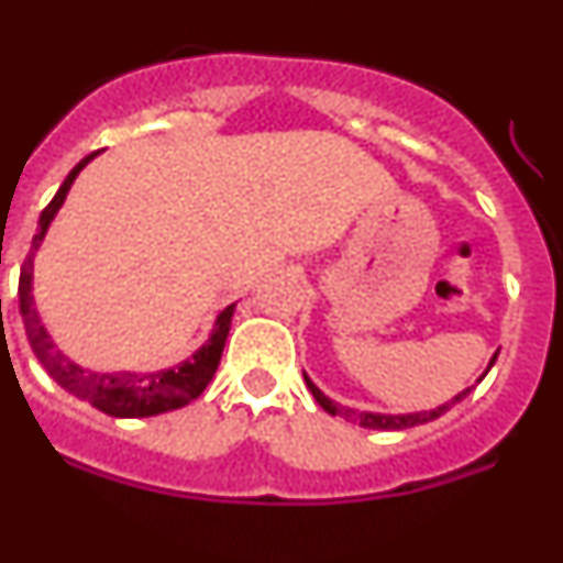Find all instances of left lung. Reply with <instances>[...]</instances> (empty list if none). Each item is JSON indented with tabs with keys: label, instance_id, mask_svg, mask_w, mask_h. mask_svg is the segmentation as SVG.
Masks as SVG:
<instances>
[{
	"label": "left lung",
	"instance_id": "obj_1",
	"mask_svg": "<svg viewBox=\"0 0 563 563\" xmlns=\"http://www.w3.org/2000/svg\"><path fill=\"white\" fill-rule=\"evenodd\" d=\"M495 360H498V352H495L493 357H489L487 368H484V374L478 376V379H476V385H478V382L484 379V376L489 374V368H493V365H495ZM302 376H305V385H308V390L313 393V398H316V401H319V407L324 409V412H330V415H338V418L349 420V423H357V427H363V429H379V432H401V429H412V427H420V423H429V420H438L440 415H445V412H449V409L454 407V404L465 401V398L471 396V393H473V387H476V385L465 387V390H462V393H456L454 398H449V401H445V404H440V407H434V409H420V412H398V415H385V412H368V409H354V407H343V404L332 401L330 396H324V393H321L319 387L313 385V379H310L308 374H302Z\"/></svg>",
	"mask_w": 563,
	"mask_h": 563
}]
</instances>
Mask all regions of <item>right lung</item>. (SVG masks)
I'll return each instance as SVG.
<instances>
[{
	"mask_svg": "<svg viewBox=\"0 0 563 563\" xmlns=\"http://www.w3.org/2000/svg\"><path fill=\"white\" fill-rule=\"evenodd\" d=\"M96 156L98 154L85 156V159L68 173L63 187L57 189L52 203L43 209L41 220H37V233L32 236V253L30 258L24 261V266H21L19 277V313L21 321H24L26 341H30L37 363L46 368V374L52 376L59 387L74 393L81 401L92 404V407L101 409V412L112 415V418H151V415L173 412V409H181L187 407L189 401H195V398L206 390V385L214 379L222 349H225L228 341V332H231V319L233 310H236V302L228 305L225 310H220V316H217L214 327H211L209 332V341L200 349H195L184 363L159 371H107V374L81 368V365L74 363L68 354L59 352V346L52 341V335H48L46 324H43L41 313H37L35 308V297H32L35 253L41 250L43 239H46L57 211L63 209L70 184L76 181V176H79Z\"/></svg>",
	"mask_w": 563,
	"mask_h": 563,
	"instance_id": "obj_1",
	"label": "right lung"
}]
</instances>
